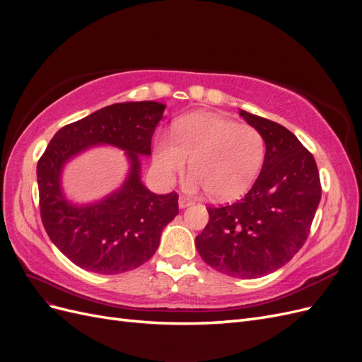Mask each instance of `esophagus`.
<instances>
[{
    "label": "esophagus",
    "mask_w": 362,
    "mask_h": 362,
    "mask_svg": "<svg viewBox=\"0 0 362 362\" xmlns=\"http://www.w3.org/2000/svg\"><path fill=\"white\" fill-rule=\"evenodd\" d=\"M178 204H180V208H185V206L192 205V204H193V201H192L190 198H187V196H180V201H178Z\"/></svg>",
    "instance_id": "esophagus-1"
}]
</instances>
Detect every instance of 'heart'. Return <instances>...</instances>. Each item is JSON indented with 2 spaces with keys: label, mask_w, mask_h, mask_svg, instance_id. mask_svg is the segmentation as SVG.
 <instances>
[{
  "label": "heart",
  "mask_w": 362,
  "mask_h": 362,
  "mask_svg": "<svg viewBox=\"0 0 362 362\" xmlns=\"http://www.w3.org/2000/svg\"><path fill=\"white\" fill-rule=\"evenodd\" d=\"M266 140L255 127L214 113H193L177 120L173 137H161L154 164L164 181H173L192 158V189H206L218 201L242 196L258 177Z\"/></svg>",
  "instance_id": "heart-1"
}]
</instances>
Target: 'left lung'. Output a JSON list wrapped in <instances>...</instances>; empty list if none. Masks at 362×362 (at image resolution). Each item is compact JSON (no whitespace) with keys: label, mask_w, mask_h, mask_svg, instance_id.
<instances>
[{"label":"left lung","mask_w":362,"mask_h":362,"mask_svg":"<svg viewBox=\"0 0 362 362\" xmlns=\"http://www.w3.org/2000/svg\"><path fill=\"white\" fill-rule=\"evenodd\" d=\"M266 140L259 177L245 198L208 206V223L196 249L213 269L235 278H259L298 254L322 198L320 175L311 152L291 131L240 110Z\"/></svg>","instance_id":"left-lung-1"}]
</instances>
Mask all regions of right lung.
Wrapping results in <instances>:
<instances>
[{
    "label": "right lung",
    "instance_id": "1",
    "mask_svg": "<svg viewBox=\"0 0 362 362\" xmlns=\"http://www.w3.org/2000/svg\"><path fill=\"white\" fill-rule=\"evenodd\" d=\"M164 104L120 103L60 128L37 161L42 223L51 242L75 266L116 275L146 262L160 245L163 228L178 214V194H156L140 181L139 156L151 154V140ZM93 144L127 151L130 175L101 203L76 207L61 193L62 164Z\"/></svg>",
    "mask_w": 362,
    "mask_h": 362
}]
</instances>
